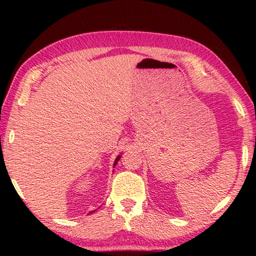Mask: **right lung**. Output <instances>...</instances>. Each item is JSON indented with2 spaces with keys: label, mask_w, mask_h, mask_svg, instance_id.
I'll use <instances>...</instances> for the list:
<instances>
[{
  "label": "right lung",
  "mask_w": 256,
  "mask_h": 256,
  "mask_svg": "<svg viewBox=\"0 0 256 256\" xmlns=\"http://www.w3.org/2000/svg\"><path fill=\"white\" fill-rule=\"evenodd\" d=\"M120 156H118V158H116V160H115V164H114V167H115V164H118V160H120Z\"/></svg>",
  "instance_id": "1"
}]
</instances>
